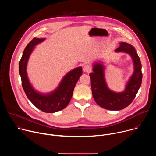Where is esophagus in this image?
Wrapping results in <instances>:
<instances>
[{"label":"esophagus","mask_w":156,"mask_h":156,"mask_svg":"<svg viewBox=\"0 0 156 156\" xmlns=\"http://www.w3.org/2000/svg\"><path fill=\"white\" fill-rule=\"evenodd\" d=\"M83 71L86 73H89L90 72L91 70V66L90 65L88 64H86L83 66Z\"/></svg>","instance_id":"esophagus-1"}]
</instances>
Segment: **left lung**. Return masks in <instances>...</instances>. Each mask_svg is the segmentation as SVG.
Segmentation results:
<instances>
[{"label": "left lung", "instance_id": "obj_1", "mask_svg": "<svg viewBox=\"0 0 156 156\" xmlns=\"http://www.w3.org/2000/svg\"><path fill=\"white\" fill-rule=\"evenodd\" d=\"M116 52L128 54L133 60L134 70L125 86V90L117 93L108 88L105 78V66L101 61L93 64L90 74L93 98L101 107L110 110H120L128 106L135 99L142 82L141 63L135 48L125 42H120Z\"/></svg>", "mask_w": 156, "mask_h": 156}]
</instances>
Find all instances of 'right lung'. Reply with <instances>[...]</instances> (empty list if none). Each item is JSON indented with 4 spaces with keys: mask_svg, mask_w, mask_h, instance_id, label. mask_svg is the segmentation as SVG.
Here are the masks:
<instances>
[{
    "mask_svg": "<svg viewBox=\"0 0 156 156\" xmlns=\"http://www.w3.org/2000/svg\"><path fill=\"white\" fill-rule=\"evenodd\" d=\"M46 38L34 37L25 48L19 63V73L22 86L28 99L37 108L46 113H55L65 108L69 104L75 86L82 75V67L70 71L62 78L56 89L48 93H41L35 90L28 77L27 69L29 58L39 43Z\"/></svg>",
    "mask_w": 156,
    "mask_h": 156,
    "instance_id": "1",
    "label": "right lung"
}]
</instances>
